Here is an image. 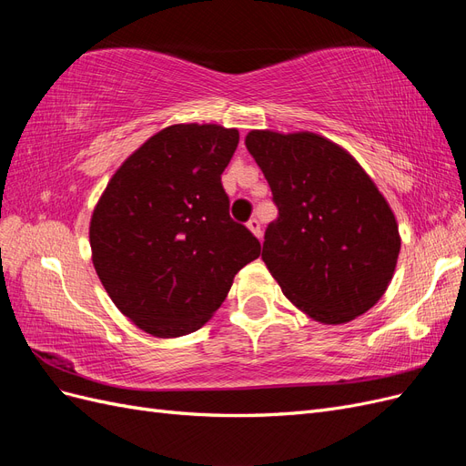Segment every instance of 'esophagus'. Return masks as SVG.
Segmentation results:
<instances>
[{
    "mask_svg": "<svg viewBox=\"0 0 466 466\" xmlns=\"http://www.w3.org/2000/svg\"><path fill=\"white\" fill-rule=\"evenodd\" d=\"M247 228L255 233L257 237H260L262 235V229H260V221L257 219V218H250L248 221H247Z\"/></svg>",
    "mask_w": 466,
    "mask_h": 466,
    "instance_id": "esophagus-1",
    "label": "esophagus"
}]
</instances>
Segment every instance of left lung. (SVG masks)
<instances>
[{
	"label": "left lung",
	"instance_id": "1",
	"mask_svg": "<svg viewBox=\"0 0 466 466\" xmlns=\"http://www.w3.org/2000/svg\"><path fill=\"white\" fill-rule=\"evenodd\" d=\"M245 144L278 208L262 260L281 291L324 324L363 315L385 293L400 250L383 194L322 136L252 130Z\"/></svg>",
	"mask_w": 466,
	"mask_h": 466
}]
</instances>
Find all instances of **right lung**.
<instances>
[{"instance_id": "1", "label": "right lung", "mask_w": 466, "mask_h": 466, "mask_svg": "<svg viewBox=\"0 0 466 466\" xmlns=\"http://www.w3.org/2000/svg\"><path fill=\"white\" fill-rule=\"evenodd\" d=\"M238 132L177 124L149 137L110 178L91 218L95 270L139 329L175 338L202 329L260 243L229 216L221 173Z\"/></svg>"}]
</instances>
